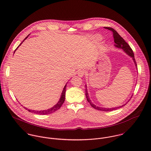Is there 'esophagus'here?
I'll return each instance as SVG.
<instances>
[{
	"mask_svg": "<svg viewBox=\"0 0 151 151\" xmlns=\"http://www.w3.org/2000/svg\"><path fill=\"white\" fill-rule=\"evenodd\" d=\"M85 73H86L85 71H84V70H78V72H77V74H78V76L79 77H83V76H84Z\"/></svg>",
	"mask_w": 151,
	"mask_h": 151,
	"instance_id": "34e87169",
	"label": "esophagus"
}]
</instances>
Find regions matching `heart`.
<instances>
[{"label":"heart","instance_id":"b5f03b06","mask_svg":"<svg viewBox=\"0 0 151 151\" xmlns=\"http://www.w3.org/2000/svg\"><path fill=\"white\" fill-rule=\"evenodd\" d=\"M99 39H100V38H99Z\"/></svg>","mask_w":151,"mask_h":151}]
</instances>
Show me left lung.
I'll list each match as a JSON object with an SVG mask.
<instances>
[{
    "mask_svg": "<svg viewBox=\"0 0 151 151\" xmlns=\"http://www.w3.org/2000/svg\"><path fill=\"white\" fill-rule=\"evenodd\" d=\"M106 29H109L110 31H111L113 32V38H114V43L115 44L114 45V46L117 48H119V49H122L124 53H126L128 56H129V57H131L134 63V65L136 67V68H137V64H136V62H135V58H134V53L132 52V50L131 49V48L130 47L129 45H128V43H127L118 34V32L114 30V29L111 28H110V27H106ZM87 86L86 85V98L88 101V102L90 104V105H91V106L96 110H101V111H112V110H116L119 108H122L124 106H125L127 102L129 101L131 99V98L132 97V96L130 97V99L126 103L124 104V105H122V106H117V107H115V108H102V107H99V106H98L96 105H95L94 104H93L92 102H91V100L89 98V94H88V90H87Z\"/></svg>",
    "mask_w": 151,
    "mask_h": 151,
    "instance_id": "1",
    "label": "left lung"
}]
</instances>
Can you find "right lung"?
<instances>
[{
	"mask_svg": "<svg viewBox=\"0 0 151 151\" xmlns=\"http://www.w3.org/2000/svg\"><path fill=\"white\" fill-rule=\"evenodd\" d=\"M28 36L29 35H28L24 40V41L22 42V43H20L19 45V46L17 47V48L21 45V44H22V43L28 37ZM17 48L14 50V53H15V52H16V50L17 49ZM67 83L65 84V86H64V88H63V91H62V93H61V96H60V99H59V101L58 102V103L56 104V105H55L53 107H52V108H49V109H46V110H31V109H28V108H25V107H24V108H25V109H27L28 111H29V112H31V113H36V114H40V115H45V114H50V113H53V112H55V111H56V110H59L60 107L62 106V105H63V104L64 103V102H65V89H66V86H67Z\"/></svg>",
	"mask_w": 151,
	"mask_h": 151,
	"instance_id": "add662e5",
	"label": "right lung"
}]
</instances>
